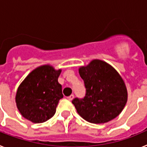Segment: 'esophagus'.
I'll return each mask as SVG.
<instances>
[{"label":"esophagus","mask_w":147,"mask_h":147,"mask_svg":"<svg viewBox=\"0 0 147 147\" xmlns=\"http://www.w3.org/2000/svg\"><path fill=\"white\" fill-rule=\"evenodd\" d=\"M74 96L73 94H71V96H69L67 97V99L69 100V101H72V100L74 99Z\"/></svg>","instance_id":"1"}]
</instances>
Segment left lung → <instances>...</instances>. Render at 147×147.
<instances>
[{
    "label": "left lung",
    "instance_id": "obj_1",
    "mask_svg": "<svg viewBox=\"0 0 147 147\" xmlns=\"http://www.w3.org/2000/svg\"><path fill=\"white\" fill-rule=\"evenodd\" d=\"M79 73L86 88L85 98H75L72 103L78 114L93 124H104L116 118L127 102L124 80L107 62L93 59L81 66Z\"/></svg>",
    "mask_w": 147,
    "mask_h": 147
}]
</instances>
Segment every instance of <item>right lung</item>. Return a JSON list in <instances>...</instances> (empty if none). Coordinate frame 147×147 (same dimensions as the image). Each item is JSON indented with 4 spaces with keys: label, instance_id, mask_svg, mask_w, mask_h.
<instances>
[{
    "label": "right lung",
    "instance_id": "obj_1",
    "mask_svg": "<svg viewBox=\"0 0 147 147\" xmlns=\"http://www.w3.org/2000/svg\"><path fill=\"white\" fill-rule=\"evenodd\" d=\"M61 72L62 69L43 65L34 69L20 83L15 102L25 119L38 124L55 114L58 102L63 97L62 85L58 82Z\"/></svg>",
    "mask_w": 147,
    "mask_h": 147
}]
</instances>
